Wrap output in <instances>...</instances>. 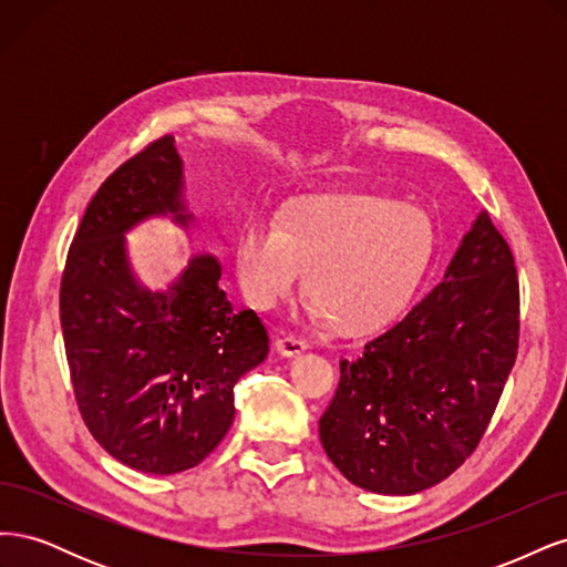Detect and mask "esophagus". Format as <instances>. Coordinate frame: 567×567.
<instances>
[{
    "mask_svg": "<svg viewBox=\"0 0 567 567\" xmlns=\"http://www.w3.org/2000/svg\"><path fill=\"white\" fill-rule=\"evenodd\" d=\"M274 348H277V352L284 354V357H296V354L307 350V342L302 338H296V336H284V338L274 342Z\"/></svg>",
    "mask_w": 567,
    "mask_h": 567,
    "instance_id": "1",
    "label": "esophagus"
}]
</instances>
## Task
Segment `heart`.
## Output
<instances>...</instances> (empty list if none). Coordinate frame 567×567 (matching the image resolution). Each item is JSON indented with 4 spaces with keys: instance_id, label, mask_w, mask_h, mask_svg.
I'll list each match as a JSON object with an SVG mask.
<instances>
[{
    "instance_id": "heart-1",
    "label": "heart",
    "mask_w": 567,
    "mask_h": 567,
    "mask_svg": "<svg viewBox=\"0 0 567 567\" xmlns=\"http://www.w3.org/2000/svg\"><path fill=\"white\" fill-rule=\"evenodd\" d=\"M431 219L375 196L290 203L277 219L252 213L236 236V277L257 310L284 300L300 279L310 315L338 333H364L414 293L433 257Z\"/></svg>"
}]
</instances>
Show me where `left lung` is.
<instances>
[{
  "label": "left lung",
  "instance_id": "left-lung-1",
  "mask_svg": "<svg viewBox=\"0 0 567 567\" xmlns=\"http://www.w3.org/2000/svg\"><path fill=\"white\" fill-rule=\"evenodd\" d=\"M520 288L487 210L444 279L354 359L319 419L333 466L375 494H416L450 477L483 440L516 364Z\"/></svg>",
  "mask_w": 567,
  "mask_h": 567
}]
</instances>
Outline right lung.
Here are the masks:
<instances>
[{"mask_svg": "<svg viewBox=\"0 0 567 567\" xmlns=\"http://www.w3.org/2000/svg\"><path fill=\"white\" fill-rule=\"evenodd\" d=\"M186 227L175 136L153 140L99 186L61 277V329L75 402L92 437L125 466L194 468L234 421V385L265 362L269 336L234 312L219 262L196 255L163 293L136 284L123 234L151 215Z\"/></svg>", "mask_w": 567, "mask_h": 567, "instance_id": "add662e5", "label": "right lung"}]
</instances>
